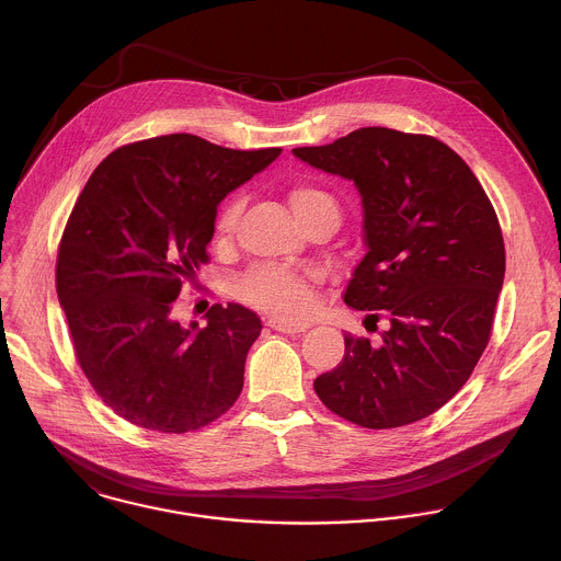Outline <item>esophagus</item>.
Here are the masks:
<instances>
[{
    "instance_id": "esophagus-1",
    "label": "esophagus",
    "mask_w": 561,
    "mask_h": 561,
    "mask_svg": "<svg viewBox=\"0 0 561 561\" xmlns=\"http://www.w3.org/2000/svg\"><path fill=\"white\" fill-rule=\"evenodd\" d=\"M268 327L277 333H286V335H297L310 329L308 322H299V319H284V317H271Z\"/></svg>"
}]
</instances>
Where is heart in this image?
<instances>
[{"label":"heart","mask_w":561,"mask_h":561,"mask_svg":"<svg viewBox=\"0 0 561 561\" xmlns=\"http://www.w3.org/2000/svg\"><path fill=\"white\" fill-rule=\"evenodd\" d=\"M288 202L301 226H308L322 217H340V206L333 193L314 184H297L288 191ZM239 215H242V197H228L215 215V242L226 244L232 239ZM237 295L247 304L273 312L277 317H297L310 310L312 288L310 277L279 266H255L237 282Z\"/></svg>","instance_id":"b5f03b06"}]
</instances>
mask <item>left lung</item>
Instances as JSON below:
<instances>
[{
	"instance_id": "1",
	"label": "left lung",
	"mask_w": 561,
	"mask_h": 561,
	"mask_svg": "<svg viewBox=\"0 0 561 561\" xmlns=\"http://www.w3.org/2000/svg\"><path fill=\"white\" fill-rule=\"evenodd\" d=\"M293 152L355 182L366 253L344 301L390 324L377 344L346 333L342 362L314 379V392L362 428L420 422L466 383L491 340L506 271L495 208L463 159L431 135L368 126Z\"/></svg>"
}]
</instances>
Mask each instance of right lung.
Instances as JSON below:
<instances>
[{"instance_id": "right-lung-1", "label": "right lung", "mask_w": 561, "mask_h": 561, "mask_svg": "<svg viewBox=\"0 0 561 561\" xmlns=\"http://www.w3.org/2000/svg\"><path fill=\"white\" fill-rule=\"evenodd\" d=\"M279 152L150 137L113 150L77 197L57 251V297L79 366L126 422L188 433L237 402L260 317L215 304L204 329H184L173 308L208 264L217 204Z\"/></svg>"}]
</instances>
